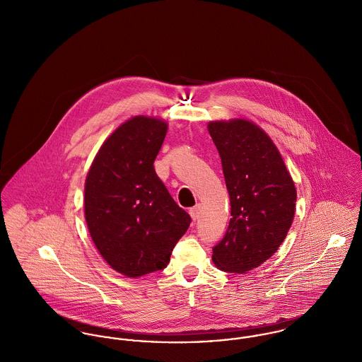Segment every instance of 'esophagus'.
Masks as SVG:
<instances>
[{
  "instance_id": "esophagus-1",
  "label": "esophagus",
  "mask_w": 362,
  "mask_h": 362,
  "mask_svg": "<svg viewBox=\"0 0 362 362\" xmlns=\"http://www.w3.org/2000/svg\"><path fill=\"white\" fill-rule=\"evenodd\" d=\"M189 214L194 220H198L201 217V205H195L189 209Z\"/></svg>"
}]
</instances>
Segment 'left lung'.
<instances>
[{
  "instance_id": "1",
  "label": "left lung",
  "mask_w": 362,
  "mask_h": 362,
  "mask_svg": "<svg viewBox=\"0 0 362 362\" xmlns=\"http://www.w3.org/2000/svg\"><path fill=\"white\" fill-rule=\"evenodd\" d=\"M207 129L221 158L231 205L228 228L211 259L224 272L245 273L284 241L294 218L296 185L277 148L254 122L216 121Z\"/></svg>"
}]
</instances>
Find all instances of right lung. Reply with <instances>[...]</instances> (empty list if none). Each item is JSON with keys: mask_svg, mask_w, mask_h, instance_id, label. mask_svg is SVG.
Listing matches in <instances>:
<instances>
[{"mask_svg": "<svg viewBox=\"0 0 362 362\" xmlns=\"http://www.w3.org/2000/svg\"><path fill=\"white\" fill-rule=\"evenodd\" d=\"M167 124L134 117L103 144L86 177L85 217L104 260L128 277L163 270L191 216L156 174Z\"/></svg>", "mask_w": 362, "mask_h": 362, "instance_id": "1", "label": "right lung"}]
</instances>
